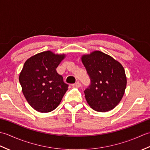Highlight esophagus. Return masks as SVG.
Instances as JSON below:
<instances>
[{"label":"esophagus","mask_w":150,"mask_h":150,"mask_svg":"<svg viewBox=\"0 0 150 150\" xmlns=\"http://www.w3.org/2000/svg\"><path fill=\"white\" fill-rule=\"evenodd\" d=\"M72 86H73V87H75V88H79L81 86V82H76V83L73 84Z\"/></svg>","instance_id":"1"}]
</instances>
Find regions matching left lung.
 Masks as SVG:
<instances>
[{
	"label": "left lung",
	"instance_id": "obj_1",
	"mask_svg": "<svg viewBox=\"0 0 150 150\" xmlns=\"http://www.w3.org/2000/svg\"><path fill=\"white\" fill-rule=\"evenodd\" d=\"M81 60L91 80L90 86L84 91L89 106L99 112L113 110L122 98L126 87L122 65L100 51L83 55Z\"/></svg>",
	"mask_w": 150,
	"mask_h": 150
}]
</instances>
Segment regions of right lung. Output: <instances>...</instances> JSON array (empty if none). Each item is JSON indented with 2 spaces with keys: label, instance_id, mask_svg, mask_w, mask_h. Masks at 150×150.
Instances as JSON below:
<instances>
[{
  "label": "right lung",
  "instance_id": "right-lung-1",
  "mask_svg": "<svg viewBox=\"0 0 150 150\" xmlns=\"http://www.w3.org/2000/svg\"><path fill=\"white\" fill-rule=\"evenodd\" d=\"M66 56L52 51L37 53L25 62L19 75L22 91L34 110L47 113L59 106L68 89L56 68Z\"/></svg>",
  "mask_w": 150,
  "mask_h": 150
}]
</instances>
